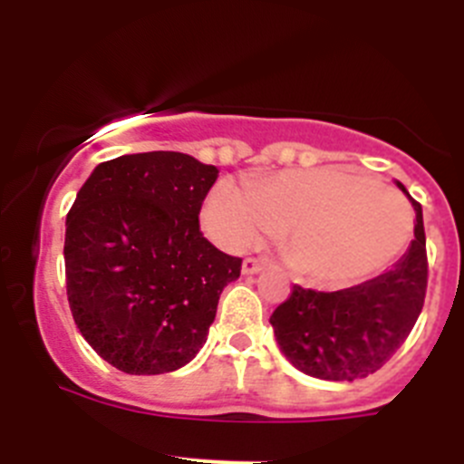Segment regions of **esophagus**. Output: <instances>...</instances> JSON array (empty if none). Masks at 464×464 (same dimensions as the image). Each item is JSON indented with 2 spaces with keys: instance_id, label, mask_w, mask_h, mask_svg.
I'll return each instance as SVG.
<instances>
[{
  "instance_id": "esophagus-1",
  "label": "esophagus",
  "mask_w": 464,
  "mask_h": 464,
  "mask_svg": "<svg viewBox=\"0 0 464 464\" xmlns=\"http://www.w3.org/2000/svg\"><path fill=\"white\" fill-rule=\"evenodd\" d=\"M263 267H266V261H263V258L246 256L245 261H242V272H245V275H256V272H261Z\"/></svg>"
}]
</instances>
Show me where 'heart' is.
I'll return each mask as SVG.
<instances>
[{"label": "heart", "instance_id": "1", "mask_svg": "<svg viewBox=\"0 0 464 464\" xmlns=\"http://www.w3.org/2000/svg\"><path fill=\"white\" fill-rule=\"evenodd\" d=\"M201 222L224 249L240 252L284 231L293 270L315 284L341 285L387 266L408 245L412 212L393 189L339 169L261 179L252 188L219 180Z\"/></svg>", "mask_w": 464, "mask_h": 464}]
</instances>
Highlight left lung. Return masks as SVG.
Returning a JSON list of instances; mask_svg holds the SVG:
<instances>
[{
    "mask_svg": "<svg viewBox=\"0 0 464 464\" xmlns=\"http://www.w3.org/2000/svg\"><path fill=\"white\" fill-rule=\"evenodd\" d=\"M398 188L408 194L401 183ZM412 206L417 210L414 240L392 270L334 293L295 284L270 315L281 353L302 373L353 382L382 369L405 343L428 288L421 203L412 198Z\"/></svg>",
    "mask_w": 464,
    "mask_h": 464,
    "instance_id": "8db88e82",
    "label": "left lung"
}]
</instances>
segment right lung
Listing matches in <instances>:
<instances>
[{"instance_id":"right-lung-1","label":"right lung","mask_w":464,"mask_h":464,"mask_svg":"<svg viewBox=\"0 0 464 464\" xmlns=\"http://www.w3.org/2000/svg\"><path fill=\"white\" fill-rule=\"evenodd\" d=\"M218 169L173 150L98 164L66 219V291L91 348L130 375L192 362L242 258L203 237Z\"/></svg>"}]
</instances>
